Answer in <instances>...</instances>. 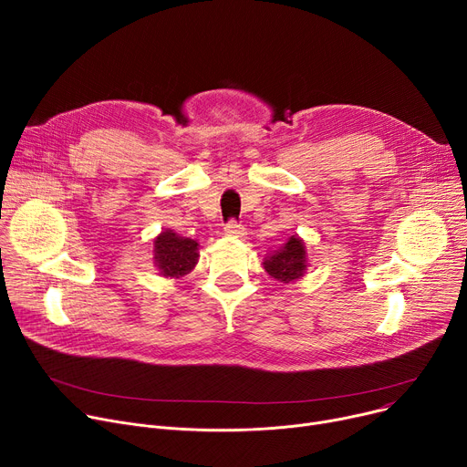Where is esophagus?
Instances as JSON below:
<instances>
[{
	"label": "esophagus",
	"instance_id": "1",
	"mask_svg": "<svg viewBox=\"0 0 467 467\" xmlns=\"http://www.w3.org/2000/svg\"><path fill=\"white\" fill-rule=\"evenodd\" d=\"M225 233L229 234V236H238V238H242L244 234H246V229H244L238 221H229V223L225 225Z\"/></svg>",
	"mask_w": 467,
	"mask_h": 467
}]
</instances>
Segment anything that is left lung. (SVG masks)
Returning <instances> with one entry per match:
<instances>
[{
  "label": "left lung",
  "instance_id": "8db88e82",
  "mask_svg": "<svg viewBox=\"0 0 467 467\" xmlns=\"http://www.w3.org/2000/svg\"><path fill=\"white\" fill-rule=\"evenodd\" d=\"M263 266L266 275L276 282L291 284L301 280L310 266L305 240L297 234H291L280 250L263 259Z\"/></svg>",
  "mask_w": 467,
  "mask_h": 467
}]
</instances>
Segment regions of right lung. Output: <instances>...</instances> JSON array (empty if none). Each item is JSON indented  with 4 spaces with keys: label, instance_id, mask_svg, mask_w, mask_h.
<instances>
[{
    "label": "right lung",
    "instance_id": "right-lung-1",
    "mask_svg": "<svg viewBox=\"0 0 467 467\" xmlns=\"http://www.w3.org/2000/svg\"><path fill=\"white\" fill-rule=\"evenodd\" d=\"M199 242L164 229L153 240V263L162 278L180 280L199 263Z\"/></svg>",
    "mask_w": 467,
    "mask_h": 467
}]
</instances>
